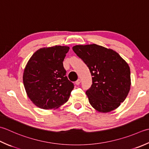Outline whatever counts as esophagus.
Returning <instances> with one entry per match:
<instances>
[{"instance_id":"obj_1","label":"esophagus","mask_w":149,"mask_h":149,"mask_svg":"<svg viewBox=\"0 0 149 149\" xmlns=\"http://www.w3.org/2000/svg\"><path fill=\"white\" fill-rule=\"evenodd\" d=\"M81 83V79H78L75 81V84H77V85H79V84Z\"/></svg>"}]
</instances>
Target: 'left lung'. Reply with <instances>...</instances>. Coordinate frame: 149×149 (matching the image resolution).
<instances>
[{
  "label": "left lung",
  "instance_id": "8db88e82",
  "mask_svg": "<svg viewBox=\"0 0 149 149\" xmlns=\"http://www.w3.org/2000/svg\"><path fill=\"white\" fill-rule=\"evenodd\" d=\"M88 67L92 84L86 90L90 104L100 112H109L125 101L130 88L129 66L117 52L95 44L72 48Z\"/></svg>",
  "mask_w": 149,
  "mask_h": 149
}]
</instances>
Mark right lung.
Listing matches in <instances>:
<instances>
[{
	"label": "right lung",
	"mask_w": 149,
	"mask_h": 149,
	"mask_svg": "<svg viewBox=\"0 0 149 149\" xmlns=\"http://www.w3.org/2000/svg\"><path fill=\"white\" fill-rule=\"evenodd\" d=\"M68 46L38 49L23 74V83L30 100L40 109H57L68 100L74 85L66 76L63 61Z\"/></svg>",
	"instance_id": "right-lung-1"
}]
</instances>
